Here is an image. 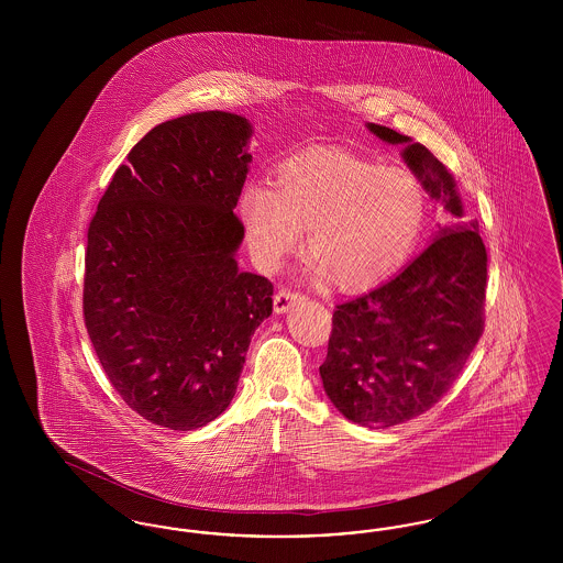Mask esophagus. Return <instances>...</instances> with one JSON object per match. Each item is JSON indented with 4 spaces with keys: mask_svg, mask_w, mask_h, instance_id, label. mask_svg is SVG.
<instances>
[{
    "mask_svg": "<svg viewBox=\"0 0 563 563\" xmlns=\"http://www.w3.org/2000/svg\"><path fill=\"white\" fill-rule=\"evenodd\" d=\"M301 295L289 291V289H280L278 294L274 295V312L283 314V312H289L295 301L299 299Z\"/></svg>",
    "mask_w": 563,
    "mask_h": 563,
    "instance_id": "esophagus-1",
    "label": "esophagus"
}]
</instances>
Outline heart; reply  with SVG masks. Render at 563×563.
Segmentation results:
<instances>
[{"mask_svg":"<svg viewBox=\"0 0 563 563\" xmlns=\"http://www.w3.org/2000/svg\"><path fill=\"white\" fill-rule=\"evenodd\" d=\"M239 213L264 264L294 253L308 232V260L333 287L356 291L388 276L411 253L427 221V196L402 168L314 150L283 162L272 189H244Z\"/></svg>","mask_w":563,"mask_h":563,"instance_id":"heart-1","label":"heart"}]
</instances>
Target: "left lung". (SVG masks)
Here are the masks:
<instances>
[{"instance_id": "obj_1", "label": "left lung", "mask_w": 563, "mask_h": 563, "mask_svg": "<svg viewBox=\"0 0 563 563\" xmlns=\"http://www.w3.org/2000/svg\"><path fill=\"white\" fill-rule=\"evenodd\" d=\"M402 158L430 198L462 217L454 177L429 150L388 126L367 124ZM487 253L477 221L439 225L411 264L369 294L335 306L327 397L350 422L388 429L429 411L452 388L483 335Z\"/></svg>"}]
</instances>
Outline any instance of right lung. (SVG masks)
<instances>
[{
  "label": "right lung",
  "instance_id": "right-lung-1",
  "mask_svg": "<svg viewBox=\"0 0 563 563\" xmlns=\"http://www.w3.org/2000/svg\"><path fill=\"white\" fill-rule=\"evenodd\" d=\"M251 133L228 111L162 122L118 166L88 225L90 342L122 401L156 427L221 416L272 314V283L236 264Z\"/></svg>",
  "mask_w": 563,
  "mask_h": 563
}]
</instances>
